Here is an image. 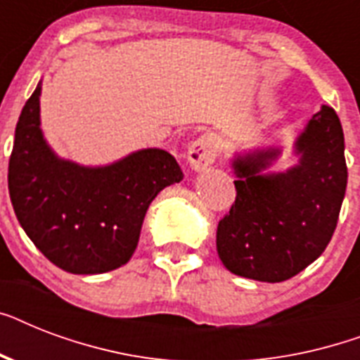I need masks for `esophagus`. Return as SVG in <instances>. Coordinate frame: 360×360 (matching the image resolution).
Wrapping results in <instances>:
<instances>
[{
    "label": "esophagus",
    "mask_w": 360,
    "mask_h": 360,
    "mask_svg": "<svg viewBox=\"0 0 360 360\" xmlns=\"http://www.w3.org/2000/svg\"><path fill=\"white\" fill-rule=\"evenodd\" d=\"M214 158H217V146H214L213 138H209V136H200L188 146L186 160L194 172H203V169L211 168Z\"/></svg>",
    "instance_id": "1"
}]
</instances>
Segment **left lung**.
Masks as SVG:
<instances>
[{
	"mask_svg": "<svg viewBox=\"0 0 360 360\" xmlns=\"http://www.w3.org/2000/svg\"><path fill=\"white\" fill-rule=\"evenodd\" d=\"M344 147L338 115L321 106L293 141V166L273 169L282 155L274 146L233 153L237 198L217 230L230 273L284 282L323 254L346 196Z\"/></svg>",
	"mask_w": 360,
	"mask_h": 360,
	"instance_id": "8db88e82",
	"label": "left lung"
}]
</instances>
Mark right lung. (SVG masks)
Masks as SVG:
<instances>
[{
    "label": "right lung",
    "instance_id": "obj_1",
    "mask_svg": "<svg viewBox=\"0 0 360 360\" xmlns=\"http://www.w3.org/2000/svg\"><path fill=\"white\" fill-rule=\"evenodd\" d=\"M42 80L25 103L8 160V194L20 226L44 256L72 274L123 267L134 254L151 202L183 179L158 147L86 166L59 157L41 129Z\"/></svg>",
    "mask_w": 360,
    "mask_h": 360
}]
</instances>
